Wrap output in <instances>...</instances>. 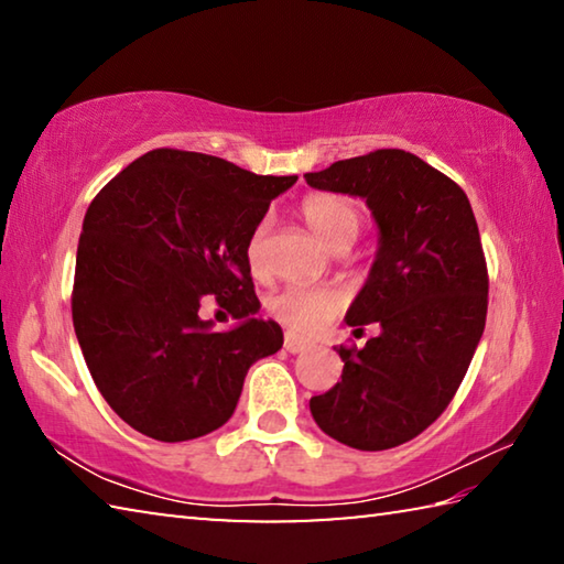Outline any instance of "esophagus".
<instances>
[{
	"mask_svg": "<svg viewBox=\"0 0 564 564\" xmlns=\"http://www.w3.org/2000/svg\"><path fill=\"white\" fill-rule=\"evenodd\" d=\"M283 348H285V350H289V352H303L305 348H308V343H305V340H301V338H295V336H293V333H285Z\"/></svg>",
	"mask_w": 564,
	"mask_h": 564,
	"instance_id": "esophagus-1",
	"label": "esophagus"
}]
</instances>
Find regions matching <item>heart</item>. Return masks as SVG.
I'll return each instance as SVG.
<instances>
[{
	"instance_id": "obj_1",
	"label": "heart",
	"mask_w": 564,
	"mask_h": 564,
	"mask_svg": "<svg viewBox=\"0 0 564 564\" xmlns=\"http://www.w3.org/2000/svg\"><path fill=\"white\" fill-rule=\"evenodd\" d=\"M303 221L321 243L330 251L343 243H352L358 234L360 216L348 198L333 194L308 196L301 204ZM246 263L256 275L265 271V224H259L246 241ZM269 313L283 323L291 333L313 336L328 326L343 308V295L333 289H313V285H289L269 299Z\"/></svg>"
}]
</instances>
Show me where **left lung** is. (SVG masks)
<instances>
[{
  "label": "left lung",
  "mask_w": 564,
  "mask_h": 564,
  "mask_svg": "<svg viewBox=\"0 0 564 564\" xmlns=\"http://www.w3.org/2000/svg\"><path fill=\"white\" fill-rule=\"evenodd\" d=\"M308 186L366 202L376 261L346 313L380 333L338 348L343 376L311 415L356 451L403 445L441 417L460 388L488 316V265L465 191L423 159L378 149L305 174Z\"/></svg>",
  "instance_id": "8db88e82"
}]
</instances>
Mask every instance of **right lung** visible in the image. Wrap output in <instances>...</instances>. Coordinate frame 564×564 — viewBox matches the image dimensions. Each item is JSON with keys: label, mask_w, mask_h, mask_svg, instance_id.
<instances>
[{"label": "right lung", "mask_w": 564, "mask_h": 564, "mask_svg": "<svg viewBox=\"0 0 564 564\" xmlns=\"http://www.w3.org/2000/svg\"><path fill=\"white\" fill-rule=\"evenodd\" d=\"M299 176H259L196 151L154 149L113 176L84 216L72 293L76 340L123 423L194 441L234 415L256 360L283 346L261 318L246 241ZM208 294L239 321L214 332Z\"/></svg>", "instance_id": "1"}]
</instances>
